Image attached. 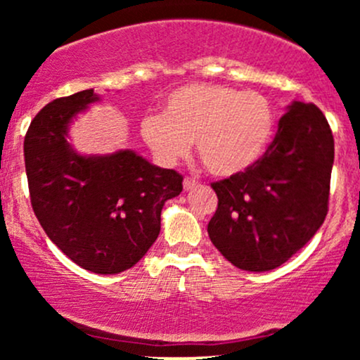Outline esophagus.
<instances>
[{"label":"esophagus","mask_w":360,"mask_h":360,"mask_svg":"<svg viewBox=\"0 0 360 360\" xmlns=\"http://www.w3.org/2000/svg\"><path fill=\"white\" fill-rule=\"evenodd\" d=\"M183 186H184L186 191H191V189H194L198 186V181L193 179V177H184Z\"/></svg>","instance_id":"esophagus-1"}]
</instances>
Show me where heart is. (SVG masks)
Listing matches in <instances>:
<instances>
[{"mask_svg":"<svg viewBox=\"0 0 360 360\" xmlns=\"http://www.w3.org/2000/svg\"><path fill=\"white\" fill-rule=\"evenodd\" d=\"M274 125V108L257 91L194 82L169 93L162 115H147L140 134L164 166L184 159L194 142L210 174L232 176L262 157Z\"/></svg>","mask_w":360,"mask_h":360,"instance_id":"1","label":"heart"}]
</instances>
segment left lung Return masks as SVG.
<instances>
[{"instance_id":"1","label":"left lung","mask_w":360,"mask_h":360,"mask_svg":"<svg viewBox=\"0 0 360 360\" xmlns=\"http://www.w3.org/2000/svg\"><path fill=\"white\" fill-rule=\"evenodd\" d=\"M333 135L313 103H292L264 155L243 172L212 183L218 208L213 245L235 267H279L311 240L328 213Z\"/></svg>"}]
</instances>
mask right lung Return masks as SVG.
<instances>
[{"label":"right lung","mask_w":360,"mask_h":360,"mask_svg":"<svg viewBox=\"0 0 360 360\" xmlns=\"http://www.w3.org/2000/svg\"><path fill=\"white\" fill-rule=\"evenodd\" d=\"M96 100L84 89L45 105L25 135V169L47 237L82 269L118 274L157 240L162 206L183 191V176L131 150L76 154L65 140L68 125Z\"/></svg>","instance_id":"1"}]
</instances>
